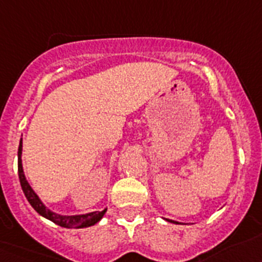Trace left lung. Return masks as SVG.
<instances>
[{"label":"left lung","instance_id":"left-lung-1","mask_svg":"<svg viewBox=\"0 0 262 262\" xmlns=\"http://www.w3.org/2000/svg\"><path fill=\"white\" fill-rule=\"evenodd\" d=\"M166 221H169V222H171V224H177V225H179V222H177V221H172V220H166Z\"/></svg>","mask_w":262,"mask_h":262}]
</instances>
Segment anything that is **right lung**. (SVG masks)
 <instances>
[{
    "mask_svg": "<svg viewBox=\"0 0 262 262\" xmlns=\"http://www.w3.org/2000/svg\"><path fill=\"white\" fill-rule=\"evenodd\" d=\"M21 139L20 143H19V149H18V174H19V181H20V186L23 192H25V196L27 198L28 203L31 204L33 209L38 213L40 215L45 217L47 220L52 221L56 225H59L62 227H67V229H83V227H90L93 226L104 217L106 209H104L102 212H92L88 213V214H80V215H61L57 214V213L52 212L47 208V206L42 204V201L38 199V196L36 195L35 191L32 189V187L30 186V183L27 182L25 177V171H23V166H21Z\"/></svg>",
    "mask_w": 262,
    "mask_h": 262,
    "instance_id": "obj_1",
    "label": "right lung"
}]
</instances>
